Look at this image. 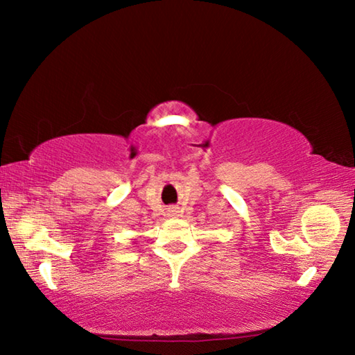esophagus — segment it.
<instances>
[{
    "instance_id": "1",
    "label": "esophagus",
    "mask_w": 355,
    "mask_h": 355,
    "mask_svg": "<svg viewBox=\"0 0 355 355\" xmlns=\"http://www.w3.org/2000/svg\"><path fill=\"white\" fill-rule=\"evenodd\" d=\"M166 214L169 216V218H173V216H177V214H178V209H177V208H173V207H171V208H167Z\"/></svg>"
}]
</instances>
